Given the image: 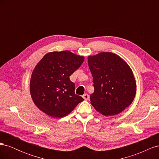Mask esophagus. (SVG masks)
I'll return each mask as SVG.
<instances>
[{
	"mask_svg": "<svg viewBox=\"0 0 159 159\" xmlns=\"http://www.w3.org/2000/svg\"><path fill=\"white\" fill-rule=\"evenodd\" d=\"M83 98L85 99V100H88L89 99V95L88 94H87V93H85V94H84L83 96Z\"/></svg>",
	"mask_w": 159,
	"mask_h": 159,
	"instance_id": "34e87169",
	"label": "esophagus"
}]
</instances>
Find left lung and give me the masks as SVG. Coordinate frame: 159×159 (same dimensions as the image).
Masks as SVG:
<instances>
[{
  "mask_svg": "<svg viewBox=\"0 0 159 159\" xmlns=\"http://www.w3.org/2000/svg\"><path fill=\"white\" fill-rule=\"evenodd\" d=\"M94 92L91 104L104 116H113L131 104L137 85L133 71L117 54L102 52L88 57Z\"/></svg>",
  "mask_w": 159,
  "mask_h": 159,
  "instance_id": "1",
  "label": "left lung"
}]
</instances>
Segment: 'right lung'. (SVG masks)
<instances>
[{
    "label": "right lung",
    "instance_id": "1",
    "mask_svg": "<svg viewBox=\"0 0 159 159\" xmlns=\"http://www.w3.org/2000/svg\"><path fill=\"white\" fill-rule=\"evenodd\" d=\"M84 61V56L68 50L46 54L34 69L30 92L34 103L54 118L67 116L84 99L75 93L70 76Z\"/></svg>",
    "mask_w": 159,
    "mask_h": 159
}]
</instances>
